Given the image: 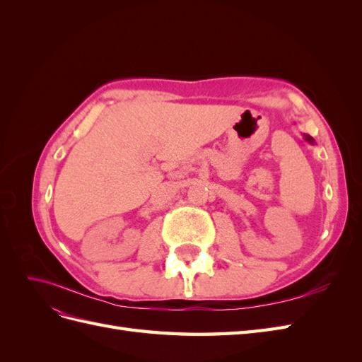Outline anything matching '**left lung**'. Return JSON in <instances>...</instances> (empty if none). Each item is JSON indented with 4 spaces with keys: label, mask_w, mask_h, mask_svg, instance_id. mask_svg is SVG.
Instances as JSON below:
<instances>
[{
    "label": "left lung",
    "mask_w": 362,
    "mask_h": 362,
    "mask_svg": "<svg viewBox=\"0 0 362 362\" xmlns=\"http://www.w3.org/2000/svg\"><path fill=\"white\" fill-rule=\"evenodd\" d=\"M303 139L308 141V144H311V145H314L315 144V140L311 137V136H308V134H303Z\"/></svg>",
    "instance_id": "left-lung-1"
}]
</instances>
